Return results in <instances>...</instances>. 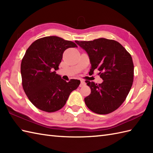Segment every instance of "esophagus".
Returning <instances> with one entry per match:
<instances>
[{
    "instance_id": "1",
    "label": "esophagus",
    "mask_w": 153,
    "mask_h": 153,
    "mask_svg": "<svg viewBox=\"0 0 153 153\" xmlns=\"http://www.w3.org/2000/svg\"><path fill=\"white\" fill-rule=\"evenodd\" d=\"M84 85H85V82H84V81H83V80H81V83H80V85H79V87H83Z\"/></svg>"
}]
</instances>
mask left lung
Returning <instances> with one entry per match:
<instances>
[{"label": "left lung", "mask_w": 153, "mask_h": 153, "mask_svg": "<svg viewBox=\"0 0 153 153\" xmlns=\"http://www.w3.org/2000/svg\"><path fill=\"white\" fill-rule=\"evenodd\" d=\"M76 43L89 55L90 72L99 71L102 83L85 81L91 94L84 100L92 112L107 114L124 102L134 82V66L131 54L118 41L99 38Z\"/></svg>", "instance_id": "1"}]
</instances>
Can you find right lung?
<instances>
[{
  "label": "right lung",
  "mask_w": 153,
  "mask_h": 153,
  "mask_svg": "<svg viewBox=\"0 0 153 153\" xmlns=\"http://www.w3.org/2000/svg\"><path fill=\"white\" fill-rule=\"evenodd\" d=\"M77 47L72 41L49 36L35 41L27 49L21 63L22 87L37 108L47 112L59 110L79 87V80L66 82L56 74L64 52Z\"/></svg>",
  "instance_id": "1"
}]
</instances>
